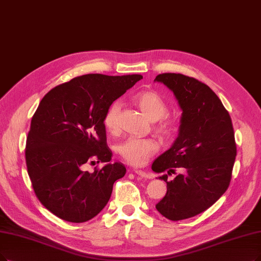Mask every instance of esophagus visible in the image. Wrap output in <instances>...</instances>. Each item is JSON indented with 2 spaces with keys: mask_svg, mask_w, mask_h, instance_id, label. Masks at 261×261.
Instances as JSON below:
<instances>
[{
  "mask_svg": "<svg viewBox=\"0 0 261 261\" xmlns=\"http://www.w3.org/2000/svg\"><path fill=\"white\" fill-rule=\"evenodd\" d=\"M134 172L140 175L141 178L143 179H152L153 178V174L150 173V172H147V171H143V170H139V169H134Z\"/></svg>",
  "mask_w": 261,
  "mask_h": 261,
  "instance_id": "34e87169",
  "label": "esophagus"
}]
</instances>
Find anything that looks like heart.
Listing matches in <instances>:
<instances>
[{
  "instance_id": "b5f03b06",
  "label": "heart",
  "mask_w": 261,
  "mask_h": 261,
  "mask_svg": "<svg viewBox=\"0 0 261 261\" xmlns=\"http://www.w3.org/2000/svg\"><path fill=\"white\" fill-rule=\"evenodd\" d=\"M133 100L151 121L155 122V129L162 136H169L173 132L174 122L166 116L168 112L164 98L155 91H141L133 96ZM121 102H111L103 116V125L107 130L113 133L118 129V117ZM159 150V145L150 138L128 137L118 145L121 158L133 166H140L147 162L152 154Z\"/></svg>"
}]
</instances>
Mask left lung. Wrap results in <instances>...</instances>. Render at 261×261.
<instances>
[{
	"instance_id": "1",
	"label": "left lung",
	"mask_w": 261,
	"mask_h": 261,
	"mask_svg": "<svg viewBox=\"0 0 261 261\" xmlns=\"http://www.w3.org/2000/svg\"><path fill=\"white\" fill-rule=\"evenodd\" d=\"M154 81L172 91L182 110L178 138L152 164L167 182L155 207L170 221L186 220L209 209L228 189L237 155L232 123L221 99L199 80L166 72ZM175 168L184 173L167 181Z\"/></svg>"
}]
</instances>
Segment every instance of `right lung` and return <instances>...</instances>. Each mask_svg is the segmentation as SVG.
<instances>
[{
	"label": "right lung",
	"instance_id": "obj_1",
	"mask_svg": "<svg viewBox=\"0 0 261 261\" xmlns=\"http://www.w3.org/2000/svg\"><path fill=\"white\" fill-rule=\"evenodd\" d=\"M141 75L76 77L50 90L31 121L25 162L33 190L47 210L70 223L96 216L108 203L113 183L123 178L122 163H109L103 116ZM105 162L84 170L88 162Z\"/></svg>",
	"mask_w": 261,
	"mask_h": 261
}]
</instances>
